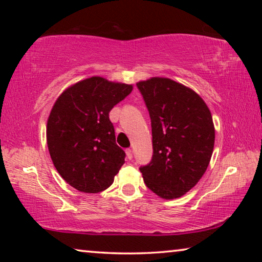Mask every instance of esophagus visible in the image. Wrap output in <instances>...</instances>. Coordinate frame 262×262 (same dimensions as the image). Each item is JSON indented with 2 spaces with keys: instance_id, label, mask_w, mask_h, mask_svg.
Masks as SVG:
<instances>
[{
  "instance_id": "1",
  "label": "esophagus",
  "mask_w": 262,
  "mask_h": 262,
  "mask_svg": "<svg viewBox=\"0 0 262 262\" xmlns=\"http://www.w3.org/2000/svg\"><path fill=\"white\" fill-rule=\"evenodd\" d=\"M126 155H127V158L128 159H132V157H133V150L132 149H127L126 150Z\"/></svg>"
}]
</instances>
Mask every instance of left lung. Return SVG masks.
<instances>
[{
    "label": "left lung",
    "mask_w": 262,
    "mask_h": 262,
    "mask_svg": "<svg viewBox=\"0 0 262 262\" xmlns=\"http://www.w3.org/2000/svg\"><path fill=\"white\" fill-rule=\"evenodd\" d=\"M152 130V159L140 171L159 198L183 196L205 174L215 143L210 110L190 88L166 77L136 83Z\"/></svg>",
    "instance_id": "obj_1"
}]
</instances>
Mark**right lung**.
Returning <instances> with one entry per match:
<instances>
[{
    "label": "right lung",
    "instance_id": "obj_1",
    "mask_svg": "<svg viewBox=\"0 0 262 262\" xmlns=\"http://www.w3.org/2000/svg\"><path fill=\"white\" fill-rule=\"evenodd\" d=\"M132 90V84L92 76L66 89L53 105L46 127L48 151L56 171L79 192L108 188L125 163L108 113Z\"/></svg>",
    "mask_w": 262,
    "mask_h": 262
}]
</instances>
